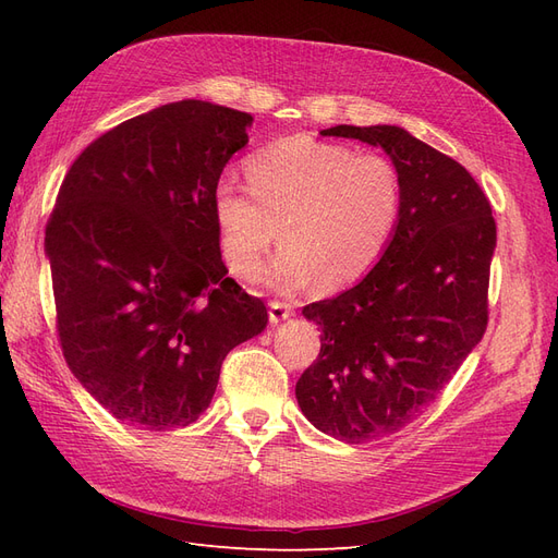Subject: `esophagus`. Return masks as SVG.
Listing matches in <instances>:
<instances>
[{
    "mask_svg": "<svg viewBox=\"0 0 558 558\" xmlns=\"http://www.w3.org/2000/svg\"><path fill=\"white\" fill-rule=\"evenodd\" d=\"M289 316H293V307L289 302H269V324L277 326L281 320H286Z\"/></svg>",
    "mask_w": 558,
    "mask_h": 558,
    "instance_id": "1",
    "label": "esophagus"
}]
</instances>
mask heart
Returning <instances> with one entry per match:
<instances>
[{"label":"heart","mask_w":558,"mask_h":558,"mask_svg":"<svg viewBox=\"0 0 558 558\" xmlns=\"http://www.w3.org/2000/svg\"><path fill=\"white\" fill-rule=\"evenodd\" d=\"M248 191L221 181L214 218L228 267L251 279L263 253L283 246L267 269L281 289L314 277L318 289H340L375 267L400 211L393 165L377 154L307 134L263 148L246 165Z\"/></svg>","instance_id":"b5f03b06"}]
</instances>
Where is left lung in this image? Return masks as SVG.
I'll return each mask as SVG.
<instances>
[{
	"instance_id": "1",
	"label": "left lung",
	"mask_w": 558,
	"mask_h": 558,
	"mask_svg": "<svg viewBox=\"0 0 558 558\" xmlns=\"http://www.w3.org/2000/svg\"><path fill=\"white\" fill-rule=\"evenodd\" d=\"M324 137L384 148L400 211L379 263L302 314L320 353L295 384L302 414L349 445L398 433L426 412L486 330L496 248L492 205L463 165L398 125H335Z\"/></svg>"
}]
</instances>
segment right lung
Returning a JSON list of instances; mask_svg holds the SVG:
<instances>
[{"label": "right lung", "mask_w": 558, "mask_h": 558, "mask_svg": "<svg viewBox=\"0 0 558 558\" xmlns=\"http://www.w3.org/2000/svg\"><path fill=\"white\" fill-rule=\"evenodd\" d=\"M253 116L181 99L95 140L46 226L58 335L81 386L123 424L172 430L209 408L228 351L265 330L228 277L214 218Z\"/></svg>", "instance_id": "add662e5"}]
</instances>
